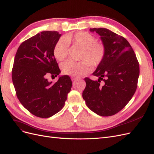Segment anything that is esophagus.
<instances>
[{
    "mask_svg": "<svg viewBox=\"0 0 154 154\" xmlns=\"http://www.w3.org/2000/svg\"><path fill=\"white\" fill-rule=\"evenodd\" d=\"M72 80L73 81H76V80H78V78H77V77H73V78H72Z\"/></svg>",
    "mask_w": 154,
    "mask_h": 154,
    "instance_id": "34e87169",
    "label": "esophagus"
}]
</instances>
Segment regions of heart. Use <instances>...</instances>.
Masks as SVG:
<instances>
[{
    "label": "heart",
    "mask_w": 154,
    "mask_h": 154,
    "mask_svg": "<svg viewBox=\"0 0 154 154\" xmlns=\"http://www.w3.org/2000/svg\"><path fill=\"white\" fill-rule=\"evenodd\" d=\"M96 37L86 31H78L60 38L54 45L53 54L58 61H62L68 55V43L71 42L83 49L82 61L75 62L67 60L61 65L63 74L72 77H79L90 72L93 66L97 67L103 62L106 54V45L97 42Z\"/></svg>",
    "instance_id": "obj_1"
}]
</instances>
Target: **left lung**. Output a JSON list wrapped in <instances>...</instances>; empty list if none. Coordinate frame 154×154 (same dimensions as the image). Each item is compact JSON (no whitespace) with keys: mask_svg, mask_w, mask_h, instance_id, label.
I'll return each mask as SVG.
<instances>
[{"mask_svg":"<svg viewBox=\"0 0 154 154\" xmlns=\"http://www.w3.org/2000/svg\"><path fill=\"white\" fill-rule=\"evenodd\" d=\"M101 36L106 54L93 75L85 78L82 93L87 106L101 116H111L122 110L132 99L137 87L139 65L136 55L124 37L105 28H91Z\"/></svg>","mask_w":154,"mask_h":154,"instance_id":"left-lung-1","label":"left lung"}]
</instances>
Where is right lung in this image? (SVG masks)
<instances>
[{
    "instance_id": "right-lung-1",
    "label": "right lung",
    "mask_w": 154,
    "mask_h": 154,
    "mask_svg": "<svg viewBox=\"0 0 154 154\" xmlns=\"http://www.w3.org/2000/svg\"><path fill=\"white\" fill-rule=\"evenodd\" d=\"M61 34L48 31L31 37L20 45L14 59L12 81L18 100L29 112L48 118L64 106L72 81L67 75L54 83L47 77L60 72L53 49Z\"/></svg>"
}]
</instances>
